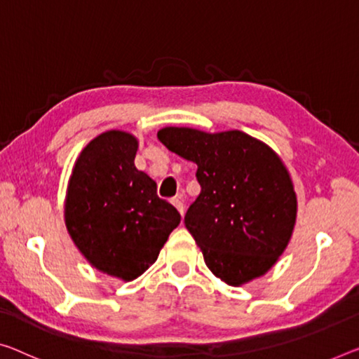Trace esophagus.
I'll list each match as a JSON object with an SVG mask.
<instances>
[{"mask_svg":"<svg viewBox=\"0 0 359 359\" xmlns=\"http://www.w3.org/2000/svg\"><path fill=\"white\" fill-rule=\"evenodd\" d=\"M172 203L175 205L176 210H178L181 215L184 213V203H183V201H181V197H175L173 201H172Z\"/></svg>","mask_w":359,"mask_h":359,"instance_id":"34e87169","label":"esophagus"}]
</instances>
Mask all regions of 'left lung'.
Listing matches in <instances>:
<instances>
[{
  "instance_id": "1",
  "label": "left lung",
  "mask_w": 359,
  "mask_h": 359,
  "mask_svg": "<svg viewBox=\"0 0 359 359\" xmlns=\"http://www.w3.org/2000/svg\"><path fill=\"white\" fill-rule=\"evenodd\" d=\"M157 137L197 165L201 194L184 224L208 269L234 287L263 276L283 255L297 218L294 184L278 154L239 130L167 126Z\"/></svg>"
}]
</instances>
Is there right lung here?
Instances as JSON below:
<instances>
[{"mask_svg": "<svg viewBox=\"0 0 359 359\" xmlns=\"http://www.w3.org/2000/svg\"><path fill=\"white\" fill-rule=\"evenodd\" d=\"M136 151L125 131L96 136L76 158L65 197L72 241L96 269L122 280L144 273L181 222L156 181L135 167Z\"/></svg>", "mask_w": 359, "mask_h": 359, "instance_id": "1", "label": "right lung"}]
</instances>
